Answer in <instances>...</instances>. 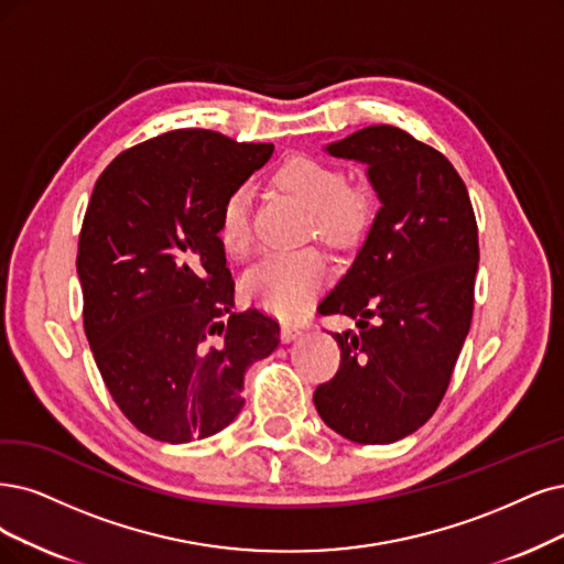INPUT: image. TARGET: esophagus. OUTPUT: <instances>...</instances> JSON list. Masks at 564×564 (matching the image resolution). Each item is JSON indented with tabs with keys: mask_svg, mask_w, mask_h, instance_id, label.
<instances>
[{
	"mask_svg": "<svg viewBox=\"0 0 564 564\" xmlns=\"http://www.w3.org/2000/svg\"><path fill=\"white\" fill-rule=\"evenodd\" d=\"M300 335H302V325H295V323H283V327H281V339H283L285 344L295 341Z\"/></svg>",
	"mask_w": 564,
	"mask_h": 564,
	"instance_id": "1",
	"label": "esophagus"
}]
</instances>
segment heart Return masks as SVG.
<instances>
[{"label": "heart", "mask_w": 564, "mask_h": 564, "mask_svg": "<svg viewBox=\"0 0 564 564\" xmlns=\"http://www.w3.org/2000/svg\"><path fill=\"white\" fill-rule=\"evenodd\" d=\"M274 183L297 197L308 212L314 232L335 246L356 239L369 218V197L362 187L346 185L339 166L318 158L285 160ZM218 239L229 256L243 258L250 248V193L239 185L220 206ZM327 281V264L316 248L274 253L260 260L243 279L246 297L281 318H290L318 295Z\"/></svg>", "instance_id": "b5f03b06"}]
</instances>
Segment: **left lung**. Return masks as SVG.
Wrapping results in <instances>:
<instances>
[{
	"label": "left lung",
	"mask_w": 564,
	"mask_h": 564,
	"mask_svg": "<svg viewBox=\"0 0 564 564\" xmlns=\"http://www.w3.org/2000/svg\"><path fill=\"white\" fill-rule=\"evenodd\" d=\"M332 158L367 164L381 208L323 316L356 318L332 335L337 377L314 404L327 427L356 444H392L423 427L451 383L471 325L478 229L455 166L392 124L327 143Z\"/></svg>",
	"instance_id": "8db88e82"
}]
</instances>
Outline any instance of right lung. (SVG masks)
Returning <instances> with one entry per match:
<instances>
[{
	"label": "right lung",
	"mask_w": 564,
	"mask_h": 564,
	"mask_svg": "<svg viewBox=\"0 0 564 564\" xmlns=\"http://www.w3.org/2000/svg\"><path fill=\"white\" fill-rule=\"evenodd\" d=\"M271 143L174 130L120 153L95 183L78 237L83 325L113 402L166 444L206 440L243 406V373L279 346V323L235 311L218 239L225 197Z\"/></svg>",
	"instance_id": "obj_1"
}]
</instances>
